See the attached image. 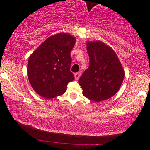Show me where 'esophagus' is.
<instances>
[{"label": "esophagus", "instance_id": "esophagus-1", "mask_svg": "<svg viewBox=\"0 0 150 150\" xmlns=\"http://www.w3.org/2000/svg\"><path fill=\"white\" fill-rule=\"evenodd\" d=\"M81 76V73L80 72H77L74 74V77H75V80H78Z\"/></svg>", "mask_w": 150, "mask_h": 150}]
</instances>
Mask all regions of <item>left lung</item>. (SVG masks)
<instances>
[{"instance_id": "1", "label": "left lung", "mask_w": 150, "mask_h": 150, "mask_svg": "<svg viewBox=\"0 0 150 150\" xmlns=\"http://www.w3.org/2000/svg\"><path fill=\"white\" fill-rule=\"evenodd\" d=\"M87 49L89 65L79 81L83 95L95 102L109 99L122 84V65L115 52L100 41L88 42Z\"/></svg>"}]
</instances>
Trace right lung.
I'll list each match as a JSON object with an SVG mask.
<instances>
[{"label": "right lung", "mask_w": 150, "mask_h": 150, "mask_svg": "<svg viewBox=\"0 0 150 150\" xmlns=\"http://www.w3.org/2000/svg\"><path fill=\"white\" fill-rule=\"evenodd\" d=\"M76 38L66 33L47 38L28 61L27 76L29 83L39 95L52 99L63 94L67 85L74 79L70 71V55Z\"/></svg>", "instance_id": "1"}]
</instances>
